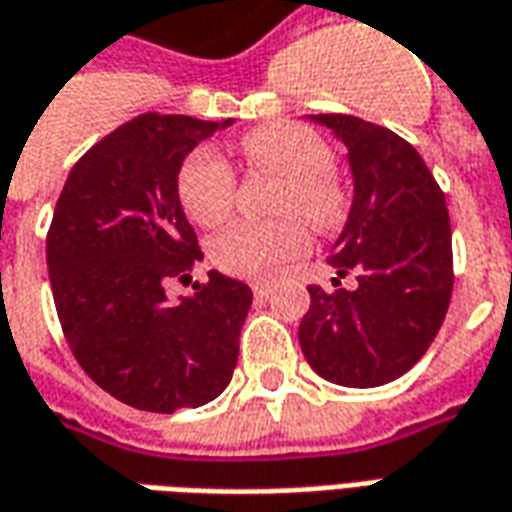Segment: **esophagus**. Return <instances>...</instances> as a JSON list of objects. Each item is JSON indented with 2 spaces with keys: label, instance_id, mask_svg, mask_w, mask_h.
<instances>
[{
  "label": "esophagus",
  "instance_id": "34e87169",
  "mask_svg": "<svg viewBox=\"0 0 512 512\" xmlns=\"http://www.w3.org/2000/svg\"><path fill=\"white\" fill-rule=\"evenodd\" d=\"M252 291H255V296H266V293L271 291V282H268V280H252Z\"/></svg>",
  "mask_w": 512,
  "mask_h": 512
}]
</instances>
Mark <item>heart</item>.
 <instances>
[{
  "label": "heart",
  "mask_w": 512,
  "mask_h": 512,
  "mask_svg": "<svg viewBox=\"0 0 512 512\" xmlns=\"http://www.w3.org/2000/svg\"><path fill=\"white\" fill-rule=\"evenodd\" d=\"M238 152L252 171H268L280 177L282 185L274 196V213L285 219L232 224L213 238L210 257L230 274L266 277L307 252L310 232L302 218L316 230H332L341 224L346 199L341 182L330 169V144L302 124H260L238 141ZM177 191L185 213L196 224L216 227L232 213L238 180L219 152L196 149L182 163Z\"/></svg>",
  "instance_id": "b5f03b06"
}]
</instances>
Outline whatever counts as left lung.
Returning <instances> with one entry per match:
<instances>
[{
  "instance_id": "1",
  "label": "left lung",
  "mask_w": 512,
  "mask_h": 512,
  "mask_svg": "<svg viewBox=\"0 0 512 512\" xmlns=\"http://www.w3.org/2000/svg\"><path fill=\"white\" fill-rule=\"evenodd\" d=\"M349 152L355 199L332 246L352 291L310 285L299 343L318 377L377 388L416 366L441 330L452 299V227L446 196L413 146L357 116L318 113Z\"/></svg>"
}]
</instances>
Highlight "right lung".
<instances>
[{"instance_id":"obj_1","label":"right lung","mask_w":512,"mask_h":512,"mask_svg":"<svg viewBox=\"0 0 512 512\" xmlns=\"http://www.w3.org/2000/svg\"><path fill=\"white\" fill-rule=\"evenodd\" d=\"M230 124L144 113L77 160L55 205L46 266L63 335L82 371L138 410L207 405L238 363L249 285L210 271L194 296H166L202 260L182 160Z\"/></svg>"}]
</instances>
